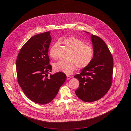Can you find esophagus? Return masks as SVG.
Segmentation results:
<instances>
[{"instance_id":"obj_1","label":"esophagus","mask_w":131,"mask_h":131,"mask_svg":"<svg viewBox=\"0 0 131 131\" xmlns=\"http://www.w3.org/2000/svg\"><path fill=\"white\" fill-rule=\"evenodd\" d=\"M66 76H67V80H69V79H70L71 78V77L70 75H67Z\"/></svg>"}]
</instances>
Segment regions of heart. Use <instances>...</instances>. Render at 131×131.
Wrapping results in <instances>:
<instances>
[{"mask_svg":"<svg viewBox=\"0 0 131 131\" xmlns=\"http://www.w3.org/2000/svg\"><path fill=\"white\" fill-rule=\"evenodd\" d=\"M62 43L70 50L68 56L69 60H61L56 63L53 65L55 71L70 74L77 66L78 68H84L91 62L94 55L93 49L91 46L85 44L83 41L74 36L64 39ZM59 45V42H57L50 49V56L53 59L56 58V56L53 53V50Z\"/></svg>","mask_w":131,"mask_h":131,"instance_id":"heart-1","label":"heart"}]
</instances>
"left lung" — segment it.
<instances>
[{
  "label": "left lung",
  "mask_w": 131,
  "mask_h": 131,
  "mask_svg": "<svg viewBox=\"0 0 131 131\" xmlns=\"http://www.w3.org/2000/svg\"><path fill=\"white\" fill-rule=\"evenodd\" d=\"M88 33V32H87ZM94 56L91 63L74 78L80 82L75 93L85 102L99 100L105 95L112 84L113 61L105 42L99 36L91 35Z\"/></svg>",
  "instance_id": "1"
}]
</instances>
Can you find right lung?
I'll return each mask as SVG.
<instances>
[{"label": "right lung", "instance_id": "add662e5", "mask_svg": "<svg viewBox=\"0 0 131 131\" xmlns=\"http://www.w3.org/2000/svg\"><path fill=\"white\" fill-rule=\"evenodd\" d=\"M51 41L50 31L32 36L19 50L16 61L20 87L28 98L40 105L53 100L66 80L62 72L49 75L52 70L48 55Z\"/></svg>", "mask_w": 131, "mask_h": 131}]
</instances>
